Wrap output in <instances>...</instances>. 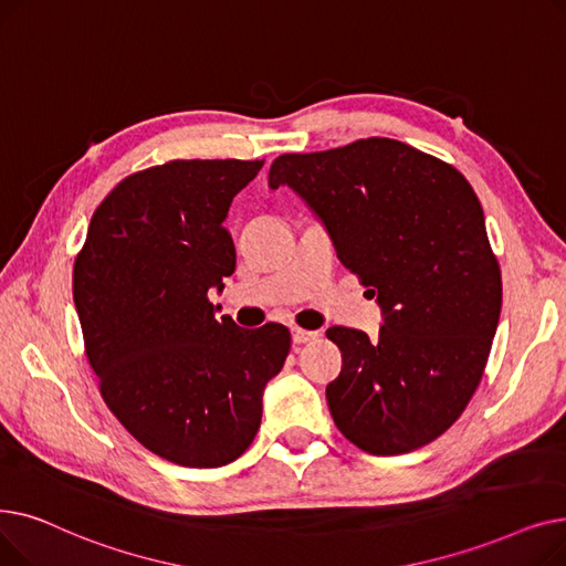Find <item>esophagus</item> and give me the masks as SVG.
Here are the masks:
<instances>
[{"label":"esophagus","mask_w":566,"mask_h":566,"mask_svg":"<svg viewBox=\"0 0 566 566\" xmlns=\"http://www.w3.org/2000/svg\"><path fill=\"white\" fill-rule=\"evenodd\" d=\"M313 338H317V332H308V329H302V327H292V343L302 345V343H308Z\"/></svg>","instance_id":"34e87169"}]
</instances>
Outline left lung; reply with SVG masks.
Masks as SVG:
<instances>
[{"label": "left lung", "mask_w": 566, "mask_h": 566, "mask_svg": "<svg viewBox=\"0 0 566 566\" xmlns=\"http://www.w3.org/2000/svg\"><path fill=\"white\" fill-rule=\"evenodd\" d=\"M290 186L327 226L340 262L373 287L378 338L327 329L340 349L327 402L340 433L373 455L415 451L463 415L502 308L500 264L470 181L391 138L283 154L269 186Z\"/></svg>", "instance_id": "1"}]
</instances>
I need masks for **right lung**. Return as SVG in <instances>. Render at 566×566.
<instances>
[{"mask_svg": "<svg viewBox=\"0 0 566 566\" xmlns=\"http://www.w3.org/2000/svg\"><path fill=\"white\" fill-rule=\"evenodd\" d=\"M262 166L177 158L133 172L96 207L75 258V311L105 406L184 468H221L251 447L264 385L290 353L287 327L241 329L209 302L237 262L228 209Z\"/></svg>", "mask_w": 566, "mask_h": 566, "instance_id": "right-lung-1", "label": "right lung"}]
</instances>
